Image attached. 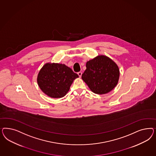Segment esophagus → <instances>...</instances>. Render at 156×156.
Here are the masks:
<instances>
[{"label": "esophagus", "instance_id": "34e87169", "mask_svg": "<svg viewBox=\"0 0 156 156\" xmlns=\"http://www.w3.org/2000/svg\"><path fill=\"white\" fill-rule=\"evenodd\" d=\"M78 76L80 77H81V76H82V72H78Z\"/></svg>", "mask_w": 156, "mask_h": 156}]
</instances>
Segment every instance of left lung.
Returning <instances> with one entry per match:
<instances>
[{
	"instance_id": "left-lung-1",
	"label": "left lung",
	"mask_w": 156,
	"mask_h": 156,
	"mask_svg": "<svg viewBox=\"0 0 156 156\" xmlns=\"http://www.w3.org/2000/svg\"><path fill=\"white\" fill-rule=\"evenodd\" d=\"M82 79L95 94H105L111 91L118 83V65L109 57L100 55L87 62Z\"/></svg>"
}]
</instances>
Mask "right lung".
I'll list each match as a JSON object with an SVG mask.
<instances>
[{"mask_svg": "<svg viewBox=\"0 0 156 156\" xmlns=\"http://www.w3.org/2000/svg\"><path fill=\"white\" fill-rule=\"evenodd\" d=\"M79 76L65 64L46 63L39 71L37 83L47 96L60 98L66 95L73 81Z\"/></svg>", "mask_w": 156, "mask_h": 156, "instance_id": "obj_1", "label": "right lung"}]
</instances>
